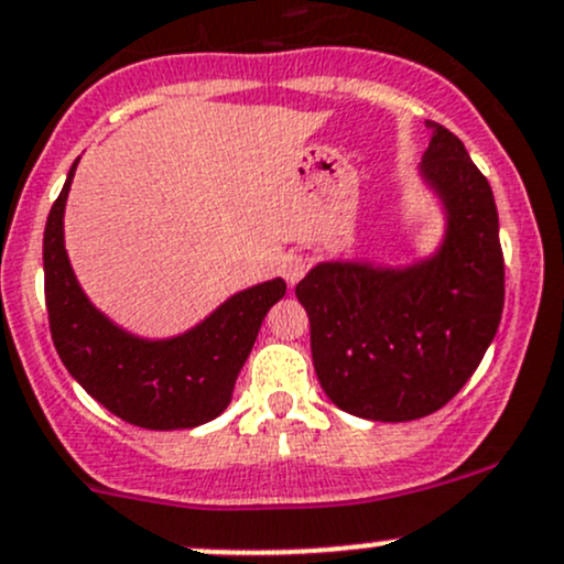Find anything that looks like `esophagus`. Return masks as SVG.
Returning <instances> with one entry per match:
<instances>
[{"instance_id":"obj_1","label":"esophagus","mask_w":564,"mask_h":564,"mask_svg":"<svg viewBox=\"0 0 564 564\" xmlns=\"http://www.w3.org/2000/svg\"><path fill=\"white\" fill-rule=\"evenodd\" d=\"M305 270H307V262L302 257H297V253H289V257H283L281 275L286 278L289 286H294V283H297L300 278L305 275Z\"/></svg>"}]
</instances>
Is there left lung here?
Returning a JSON list of instances; mask_svg holds the SVG:
<instances>
[{"instance_id":"8db88e82","label":"left lung","mask_w":564,"mask_h":564,"mask_svg":"<svg viewBox=\"0 0 564 564\" xmlns=\"http://www.w3.org/2000/svg\"><path fill=\"white\" fill-rule=\"evenodd\" d=\"M419 175L443 205L432 257L405 267L318 262L297 283L313 367L340 411L413 422L467 383L495 340L506 300L495 194L456 134L426 121Z\"/></svg>"}]
</instances>
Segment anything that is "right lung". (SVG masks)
Instances as JSON below:
<instances>
[{
	"instance_id": "right-lung-1",
	"label": "right lung",
	"mask_w": 564,
	"mask_h": 564,
	"mask_svg": "<svg viewBox=\"0 0 564 564\" xmlns=\"http://www.w3.org/2000/svg\"><path fill=\"white\" fill-rule=\"evenodd\" d=\"M47 213L43 237L51 337L69 376L99 405L142 430H192L227 411L267 311L286 294L283 278L242 289L205 322L167 340H148L91 305L64 248V207L75 167Z\"/></svg>"
}]
</instances>
